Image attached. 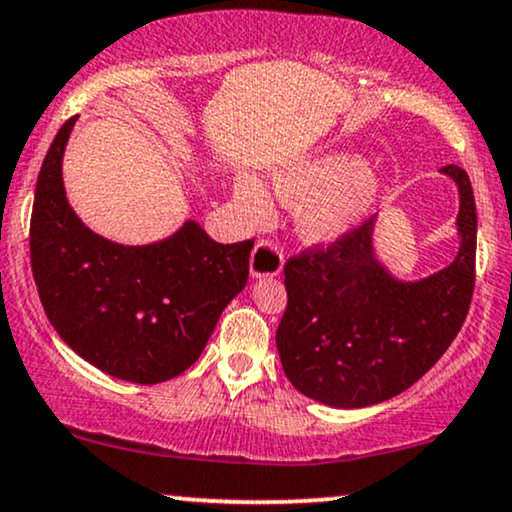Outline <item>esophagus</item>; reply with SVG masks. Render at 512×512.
Instances as JSON below:
<instances>
[{
    "instance_id": "34e87169",
    "label": "esophagus",
    "mask_w": 512,
    "mask_h": 512,
    "mask_svg": "<svg viewBox=\"0 0 512 512\" xmlns=\"http://www.w3.org/2000/svg\"><path fill=\"white\" fill-rule=\"evenodd\" d=\"M283 262H286V257H283V250L274 241H260L252 250L250 274L255 278L278 276L283 269Z\"/></svg>"
}]
</instances>
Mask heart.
I'll list each match as a JSON object with an SVG mask.
<instances>
[{"mask_svg":"<svg viewBox=\"0 0 512 512\" xmlns=\"http://www.w3.org/2000/svg\"><path fill=\"white\" fill-rule=\"evenodd\" d=\"M274 191L297 205L295 226L307 243L331 245L352 234L385 193V177L357 153L328 151L274 174ZM236 200L252 219H267L271 196L252 174L236 179Z\"/></svg>","mask_w":512,"mask_h":512,"instance_id":"heart-1","label":"heart"}]
</instances>
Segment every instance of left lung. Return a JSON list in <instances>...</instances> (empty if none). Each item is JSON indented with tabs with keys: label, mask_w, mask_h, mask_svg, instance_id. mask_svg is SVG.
<instances>
[{
	"label": "left lung",
	"mask_w": 512,
	"mask_h": 512,
	"mask_svg": "<svg viewBox=\"0 0 512 512\" xmlns=\"http://www.w3.org/2000/svg\"><path fill=\"white\" fill-rule=\"evenodd\" d=\"M458 186L456 260L423 281H399L375 260L368 217L331 245L283 267L288 304L276 331L283 371L297 392L335 409L392 399L449 349L475 290L477 212L468 172L442 167Z\"/></svg>",
	"instance_id": "left-lung-1"
}]
</instances>
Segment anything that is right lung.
<instances>
[{
  "instance_id": "right-lung-1",
  "label": "right lung",
  "mask_w": 512,
  "mask_h": 512,
  "mask_svg": "<svg viewBox=\"0 0 512 512\" xmlns=\"http://www.w3.org/2000/svg\"><path fill=\"white\" fill-rule=\"evenodd\" d=\"M63 122L37 177L30 264L63 342L113 378L165 383L200 357L245 288L255 241L217 243L196 222L151 245H120L82 224L63 189Z\"/></svg>"
}]
</instances>
